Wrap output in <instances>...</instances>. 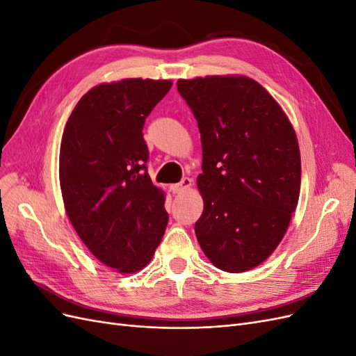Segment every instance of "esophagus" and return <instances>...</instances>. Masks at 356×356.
Segmentation results:
<instances>
[{
    "instance_id": "esophagus-1",
    "label": "esophagus",
    "mask_w": 356,
    "mask_h": 356,
    "mask_svg": "<svg viewBox=\"0 0 356 356\" xmlns=\"http://www.w3.org/2000/svg\"><path fill=\"white\" fill-rule=\"evenodd\" d=\"M191 182H193L191 178L184 177L178 182V184L170 186V190H172V193H175V195H181V193H184L186 190H188L191 187Z\"/></svg>"
}]
</instances>
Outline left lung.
<instances>
[{
  "mask_svg": "<svg viewBox=\"0 0 356 356\" xmlns=\"http://www.w3.org/2000/svg\"><path fill=\"white\" fill-rule=\"evenodd\" d=\"M177 89L202 141L199 245L224 272L251 270L276 250L297 208L301 163L294 129L250 77L178 80Z\"/></svg>",
  "mask_w": 356,
  "mask_h": 356,
  "instance_id": "left-lung-1",
  "label": "left lung"
}]
</instances>
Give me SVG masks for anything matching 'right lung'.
I'll return each instance as SVG.
<instances>
[{"label": "right lung", "mask_w": 356, "mask_h": 356, "mask_svg": "<svg viewBox=\"0 0 356 356\" xmlns=\"http://www.w3.org/2000/svg\"><path fill=\"white\" fill-rule=\"evenodd\" d=\"M169 80L126 79L95 86L75 105L59 154L68 218L89 251L120 273L152 260L169 215L147 172L145 118Z\"/></svg>", "instance_id": "obj_1"}]
</instances>
